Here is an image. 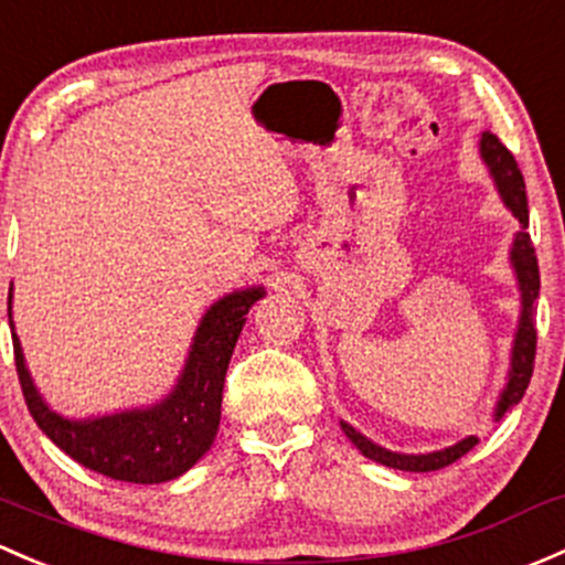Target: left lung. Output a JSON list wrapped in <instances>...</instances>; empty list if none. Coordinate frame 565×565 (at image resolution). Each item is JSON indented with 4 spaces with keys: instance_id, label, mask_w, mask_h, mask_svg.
<instances>
[{
    "instance_id": "left-lung-1",
    "label": "left lung",
    "mask_w": 565,
    "mask_h": 565,
    "mask_svg": "<svg viewBox=\"0 0 565 565\" xmlns=\"http://www.w3.org/2000/svg\"><path fill=\"white\" fill-rule=\"evenodd\" d=\"M479 157L490 170L492 183H495L498 194H501V203L512 211V216L520 222L518 235L512 237V246H509V265H512L514 278H518L520 289V319L518 330H514L512 341V358H509V373L507 384L498 392L495 408H492V419H501L503 414L512 406H518L525 395L527 384H531L533 373V358H536V322H533V306L539 298V263L536 252H533L531 235H527V198H525V181L514 162L512 153L507 151L501 140L492 132H482L479 138ZM341 430L347 433L349 441L360 449L367 460L382 462L387 468H397V471H438V468L449 466V462L460 460L462 455L471 452L479 444L477 436H466L452 447L436 449V452H419V455H406V452H392V449L379 447L371 438L362 436L358 427L349 423H341Z\"/></svg>"
}]
</instances>
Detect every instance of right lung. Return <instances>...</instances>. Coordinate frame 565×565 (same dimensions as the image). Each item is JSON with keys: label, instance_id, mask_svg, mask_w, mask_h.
Returning a JSON list of instances; mask_svg holds the SVG:
<instances>
[{"label": "right lung", "instance_id": "obj_1", "mask_svg": "<svg viewBox=\"0 0 565 565\" xmlns=\"http://www.w3.org/2000/svg\"><path fill=\"white\" fill-rule=\"evenodd\" d=\"M265 298V287H246L213 302L194 330L173 390L148 406L121 408L97 417H64L40 395L26 367L13 324V284L8 317L13 330L15 367L29 414L40 430L81 466L118 482L159 484L186 473L211 449L222 419V392L237 335L248 308Z\"/></svg>", "mask_w": 565, "mask_h": 565}]
</instances>
